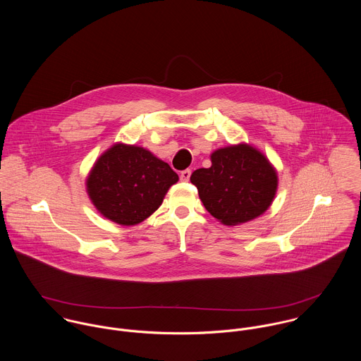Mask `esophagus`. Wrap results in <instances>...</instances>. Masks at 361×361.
I'll return each mask as SVG.
<instances>
[{"label":"esophagus","mask_w":361,"mask_h":361,"mask_svg":"<svg viewBox=\"0 0 361 361\" xmlns=\"http://www.w3.org/2000/svg\"><path fill=\"white\" fill-rule=\"evenodd\" d=\"M190 175H192V171L190 169H185L180 172V180L183 182H188L190 179Z\"/></svg>","instance_id":"esophagus-1"}]
</instances>
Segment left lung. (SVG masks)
<instances>
[{
    "instance_id": "1",
    "label": "left lung",
    "mask_w": 361,
    "mask_h": 361,
    "mask_svg": "<svg viewBox=\"0 0 361 361\" xmlns=\"http://www.w3.org/2000/svg\"><path fill=\"white\" fill-rule=\"evenodd\" d=\"M211 166L196 169L190 180L207 211L225 225L252 221L271 206L278 178L274 166L247 145L219 149Z\"/></svg>"
}]
</instances>
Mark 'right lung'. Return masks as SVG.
<instances>
[{"mask_svg": "<svg viewBox=\"0 0 361 361\" xmlns=\"http://www.w3.org/2000/svg\"><path fill=\"white\" fill-rule=\"evenodd\" d=\"M176 172L150 152L115 145L94 164L87 193L105 218L119 225H136L161 206Z\"/></svg>", "mask_w": 361, "mask_h": 361, "instance_id": "add662e5", "label": "right lung"}]
</instances>
